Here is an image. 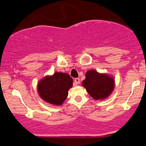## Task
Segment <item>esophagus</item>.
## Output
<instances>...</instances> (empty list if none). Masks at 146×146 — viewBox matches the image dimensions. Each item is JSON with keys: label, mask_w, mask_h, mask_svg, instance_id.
I'll return each mask as SVG.
<instances>
[{"label": "esophagus", "mask_w": 146, "mask_h": 146, "mask_svg": "<svg viewBox=\"0 0 146 146\" xmlns=\"http://www.w3.org/2000/svg\"><path fill=\"white\" fill-rule=\"evenodd\" d=\"M74 82H75V84H79L80 83V80L79 78H75Z\"/></svg>", "instance_id": "34e87169"}]
</instances>
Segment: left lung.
<instances>
[{
    "mask_svg": "<svg viewBox=\"0 0 146 146\" xmlns=\"http://www.w3.org/2000/svg\"><path fill=\"white\" fill-rule=\"evenodd\" d=\"M82 86L94 100H104L111 94L115 86V80L106 74L90 70L86 73Z\"/></svg>",
    "mask_w": 146,
    "mask_h": 146,
    "instance_id": "left-lung-1",
    "label": "left lung"
}]
</instances>
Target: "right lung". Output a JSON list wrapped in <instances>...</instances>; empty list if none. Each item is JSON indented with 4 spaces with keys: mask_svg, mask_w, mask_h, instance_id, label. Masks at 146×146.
<instances>
[{
    "mask_svg": "<svg viewBox=\"0 0 146 146\" xmlns=\"http://www.w3.org/2000/svg\"><path fill=\"white\" fill-rule=\"evenodd\" d=\"M73 86V79L67 73L56 72L46 76L38 84V91L45 102L53 105H62L68 96V91Z\"/></svg>",
    "mask_w": 146,
    "mask_h": 146,
    "instance_id": "add662e5",
    "label": "right lung"
}]
</instances>
